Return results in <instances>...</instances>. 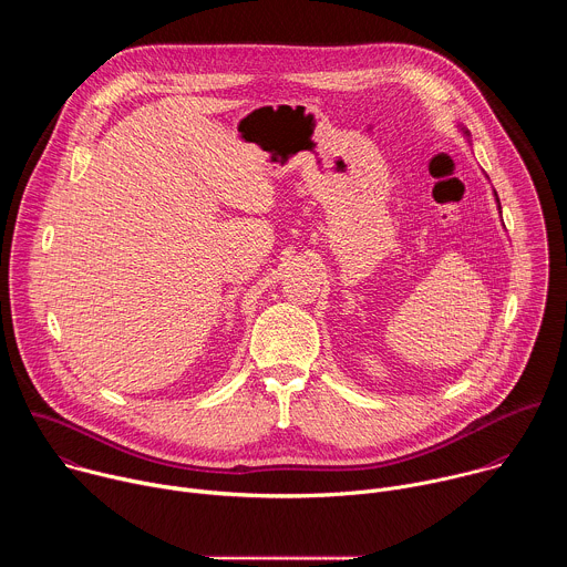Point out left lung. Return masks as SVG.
<instances>
[{"label": "left lung", "mask_w": 567, "mask_h": 567, "mask_svg": "<svg viewBox=\"0 0 567 567\" xmlns=\"http://www.w3.org/2000/svg\"><path fill=\"white\" fill-rule=\"evenodd\" d=\"M457 130H462V134H464V136H466V141H468V132H466V130H464V127H462V125H457ZM468 143H471V141H468ZM494 197H496V204H498V213H501V215H503V210H501V199H498V195H496V190H494Z\"/></svg>", "instance_id": "obj_1"}]
</instances>
